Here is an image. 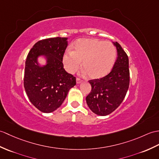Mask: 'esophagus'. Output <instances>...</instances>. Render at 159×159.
Here are the masks:
<instances>
[{
    "label": "esophagus",
    "mask_w": 159,
    "mask_h": 159,
    "mask_svg": "<svg viewBox=\"0 0 159 159\" xmlns=\"http://www.w3.org/2000/svg\"><path fill=\"white\" fill-rule=\"evenodd\" d=\"M82 80H81L80 79H79V78H76V83L77 84H79V83H80L81 82H82Z\"/></svg>",
    "instance_id": "esophagus-1"
}]
</instances>
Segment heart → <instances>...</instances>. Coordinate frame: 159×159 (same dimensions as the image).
Here are the masks:
<instances>
[{
	"instance_id": "obj_1",
	"label": "heart",
	"mask_w": 159,
	"mask_h": 159,
	"mask_svg": "<svg viewBox=\"0 0 159 159\" xmlns=\"http://www.w3.org/2000/svg\"><path fill=\"white\" fill-rule=\"evenodd\" d=\"M116 50L113 44L95 39H83L76 41L72 51L63 58L64 66L70 73L75 72L81 66L92 79L102 78L111 70L116 60Z\"/></svg>"
}]
</instances>
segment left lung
I'll return each instance as SVG.
<instances>
[{
    "label": "left lung",
    "instance_id": "obj_1",
    "mask_svg": "<svg viewBox=\"0 0 159 159\" xmlns=\"http://www.w3.org/2000/svg\"><path fill=\"white\" fill-rule=\"evenodd\" d=\"M118 57L108 75L99 79L89 80L91 91L86 98L87 104L92 112L106 116L114 111L123 101L129 86V58L117 42Z\"/></svg>",
    "mask_w": 159,
    "mask_h": 159
}]
</instances>
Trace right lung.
<instances>
[{
  "mask_svg": "<svg viewBox=\"0 0 159 159\" xmlns=\"http://www.w3.org/2000/svg\"><path fill=\"white\" fill-rule=\"evenodd\" d=\"M68 39L39 40L30 51L25 61L24 85L30 101L40 111L50 113L62 104L76 78L64 68L63 56ZM44 56L46 65L40 66L38 57Z\"/></svg>",
  "mask_w": 159,
  "mask_h": 159,
  "instance_id": "1",
  "label": "right lung"
}]
</instances>
